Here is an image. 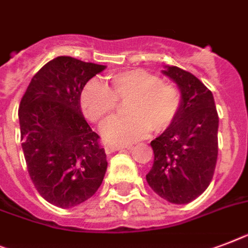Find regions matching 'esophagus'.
<instances>
[{
	"label": "esophagus",
	"instance_id": "34e87169",
	"mask_svg": "<svg viewBox=\"0 0 248 248\" xmlns=\"http://www.w3.org/2000/svg\"><path fill=\"white\" fill-rule=\"evenodd\" d=\"M132 146L130 145H112L108 144L106 145V153L107 154H110V153L118 152V150H124V149H131Z\"/></svg>",
	"mask_w": 248,
	"mask_h": 248
}]
</instances>
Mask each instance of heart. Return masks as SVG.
I'll return each mask as SVG.
<instances>
[{
	"instance_id": "heart-1",
	"label": "heart",
	"mask_w": 248,
	"mask_h": 248,
	"mask_svg": "<svg viewBox=\"0 0 248 248\" xmlns=\"http://www.w3.org/2000/svg\"><path fill=\"white\" fill-rule=\"evenodd\" d=\"M110 91L99 80L84 86L80 104L86 118L100 122L117 107V99L126 102V116L112 117L100 127V134L110 144H130L145 138L154 128L167 130L180 113V90L162 78L142 68L114 72L108 78Z\"/></svg>"
}]
</instances>
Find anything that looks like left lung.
I'll use <instances>...</instances> for the list:
<instances>
[{
    "instance_id": "left-lung-1",
    "label": "left lung",
    "mask_w": 248,
    "mask_h": 248,
    "mask_svg": "<svg viewBox=\"0 0 248 248\" xmlns=\"http://www.w3.org/2000/svg\"><path fill=\"white\" fill-rule=\"evenodd\" d=\"M182 103L170 127L154 139V163L146 174L153 191L172 204H188L210 185L218 158L219 117L213 93L191 72L164 66Z\"/></svg>"
}]
</instances>
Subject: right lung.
Masks as SVG:
<instances>
[{
  "instance_id": "1",
  "label": "right lung",
  "mask_w": 248,
  "mask_h": 248,
  "mask_svg": "<svg viewBox=\"0 0 248 248\" xmlns=\"http://www.w3.org/2000/svg\"><path fill=\"white\" fill-rule=\"evenodd\" d=\"M107 66L61 56L33 76L19 107L21 146L34 186L49 204L74 208L103 182L107 155L82 116L80 95Z\"/></svg>"
}]
</instances>
